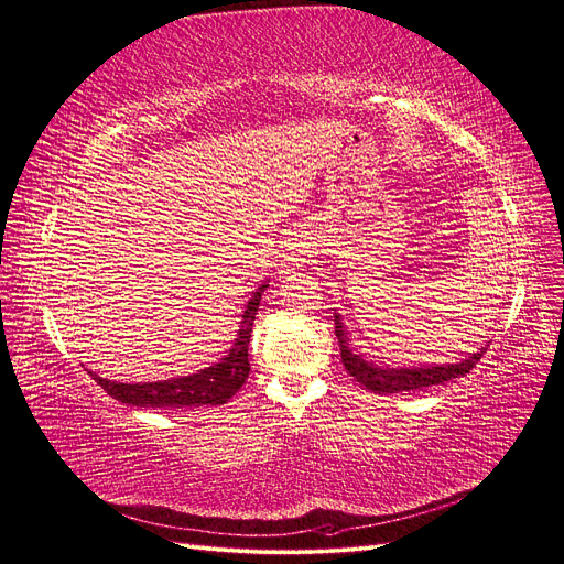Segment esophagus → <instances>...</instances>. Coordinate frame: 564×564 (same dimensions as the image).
I'll return each mask as SVG.
<instances>
[{
	"label": "esophagus",
	"mask_w": 564,
	"mask_h": 564,
	"mask_svg": "<svg viewBox=\"0 0 564 564\" xmlns=\"http://www.w3.org/2000/svg\"><path fill=\"white\" fill-rule=\"evenodd\" d=\"M311 253V243L304 237H295L290 239V243L285 246V253L281 260V269L283 271H293L300 269L306 262V256Z\"/></svg>",
	"instance_id": "1"
}]
</instances>
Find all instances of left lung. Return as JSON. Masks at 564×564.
<instances>
[{
	"label": "left lung",
	"instance_id": "obj_1",
	"mask_svg": "<svg viewBox=\"0 0 564 564\" xmlns=\"http://www.w3.org/2000/svg\"><path fill=\"white\" fill-rule=\"evenodd\" d=\"M335 335L339 339L341 348V362L346 371L356 379L360 386L367 390L377 392V394H392V392H411V390H423L430 386H444L446 381H453L457 377H465L469 373L476 362L481 360L486 348L481 352H474L469 360H463L457 365H446V367H413V369H381L371 362H365L360 356H356L346 344V329L341 325V318L335 316Z\"/></svg>",
	"mask_w": 564,
	"mask_h": 564
}]
</instances>
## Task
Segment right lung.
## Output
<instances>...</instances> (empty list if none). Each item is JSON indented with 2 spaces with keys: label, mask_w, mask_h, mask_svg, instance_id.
Listing matches in <instances>:
<instances>
[{
  "label": "right lung",
  "mask_w": 564,
  "mask_h": 564,
  "mask_svg": "<svg viewBox=\"0 0 564 564\" xmlns=\"http://www.w3.org/2000/svg\"><path fill=\"white\" fill-rule=\"evenodd\" d=\"M262 285L258 293L250 297L246 311L239 337L235 346L229 348L227 358L220 362L202 369L193 377L172 379V381H158V383H116L97 377L90 371V377L107 390L113 400L130 404V406H143V409H195V406H216L225 404L232 394L246 383L248 379V344H250V332H253L256 311L260 306Z\"/></svg>",
  "instance_id": "obj_1"
}]
</instances>
